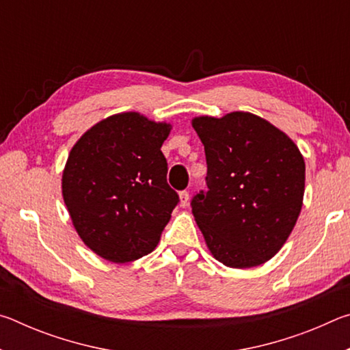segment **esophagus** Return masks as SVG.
<instances>
[{
  "label": "esophagus",
  "mask_w": 350,
  "mask_h": 350,
  "mask_svg": "<svg viewBox=\"0 0 350 350\" xmlns=\"http://www.w3.org/2000/svg\"><path fill=\"white\" fill-rule=\"evenodd\" d=\"M179 199H180V205H182V206H187V205H188V200H189L188 191H180V193H179Z\"/></svg>",
  "instance_id": "34e87169"
}]
</instances>
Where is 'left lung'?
Instances as JSON below:
<instances>
[{
  "label": "left lung",
  "instance_id": "obj_1",
  "mask_svg": "<svg viewBox=\"0 0 350 350\" xmlns=\"http://www.w3.org/2000/svg\"><path fill=\"white\" fill-rule=\"evenodd\" d=\"M205 148L206 187L191 202L213 258L232 269L267 262L303 208L306 163L295 142L252 112L191 120Z\"/></svg>",
  "mask_w": 350,
  "mask_h": 350
}]
</instances>
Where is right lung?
<instances>
[{"mask_svg": "<svg viewBox=\"0 0 350 350\" xmlns=\"http://www.w3.org/2000/svg\"><path fill=\"white\" fill-rule=\"evenodd\" d=\"M171 123L140 112L103 118L75 142L62 194L80 239L100 258L131 262L161 241L179 196L161 151Z\"/></svg>", "mask_w": 350, "mask_h": 350, "instance_id": "1", "label": "right lung"}]
</instances>
